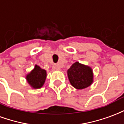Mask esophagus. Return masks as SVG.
<instances>
[{
  "label": "esophagus",
  "instance_id": "34e87169",
  "mask_svg": "<svg viewBox=\"0 0 124 124\" xmlns=\"http://www.w3.org/2000/svg\"><path fill=\"white\" fill-rule=\"evenodd\" d=\"M60 68H61V67L59 64H54L52 67V69L54 70H60Z\"/></svg>",
  "mask_w": 124,
  "mask_h": 124
}]
</instances>
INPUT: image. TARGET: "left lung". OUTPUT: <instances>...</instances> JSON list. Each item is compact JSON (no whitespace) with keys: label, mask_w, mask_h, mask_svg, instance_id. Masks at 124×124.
Listing matches in <instances>:
<instances>
[{"label":"left lung","mask_w":124,"mask_h":124,"mask_svg":"<svg viewBox=\"0 0 124 124\" xmlns=\"http://www.w3.org/2000/svg\"><path fill=\"white\" fill-rule=\"evenodd\" d=\"M67 74L71 85L78 90L88 88L93 82V73L91 67L76 62L68 70Z\"/></svg>","instance_id":"8db88e82"}]
</instances>
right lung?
Masks as SVG:
<instances>
[{
    "label": "right lung",
    "mask_w": 124,
    "mask_h": 124,
    "mask_svg": "<svg viewBox=\"0 0 124 124\" xmlns=\"http://www.w3.org/2000/svg\"><path fill=\"white\" fill-rule=\"evenodd\" d=\"M46 76V70L41 68L38 65H35L34 69L26 74V80L32 88L39 89L44 84Z\"/></svg>",
    "instance_id": "add662e5"
}]
</instances>
